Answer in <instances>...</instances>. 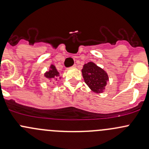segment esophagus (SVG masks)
Masks as SVG:
<instances>
[{
    "instance_id": "obj_1",
    "label": "esophagus",
    "mask_w": 149,
    "mask_h": 149,
    "mask_svg": "<svg viewBox=\"0 0 149 149\" xmlns=\"http://www.w3.org/2000/svg\"><path fill=\"white\" fill-rule=\"evenodd\" d=\"M76 67V64H74V65H73V66H72V67H70V68H75Z\"/></svg>"
}]
</instances>
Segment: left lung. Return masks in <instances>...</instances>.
<instances>
[{
	"label": "left lung",
	"mask_w": 149,
	"mask_h": 149,
	"mask_svg": "<svg viewBox=\"0 0 149 149\" xmlns=\"http://www.w3.org/2000/svg\"><path fill=\"white\" fill-rule=\"evenodd\" d=\"M84 81L91 91L95 93H102L107 82L109 80L107 73L102 68L93 62L84 64L81 70Z\"/></svg>",
	"instance_id": "obj_1"
}]
</instances>
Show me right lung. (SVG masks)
<instances>
[{
  "label": "right lung",
  "instance_id": "1",
  "mask_svg": "<svg viewBox=\"0 0 149 149\" xmlns=\"http://www.w3.org/2000/svg\"><path fill=\"white\" fill-rule=\"evenodd\" d=\"M45 76L48 79H55L57 80V77L59 76V72L57 70L56 68L54 65H51L49 67V70L45 73Z\"/></svg>",
  "mask_w": 149,
  "mask_h": 149
}]
</instances>
